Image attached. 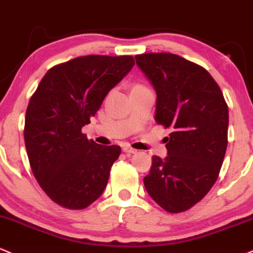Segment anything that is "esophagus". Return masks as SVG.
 <instances>
[{
    "label": "esophagus",
    "mask_w": 253,
    "mask_h": 253,
    "mask_svg": "<svg viewBox=\"0 0 253 253\" xmlns=\"http://www.w3.org/2000/svg\"><path fill=\"white\" fill-rule=\"evenodd\" d=\"M123 151H124V153H126L127 155H131V154L137 153V150L133 149V148H131V147H124L123 148Z\"/></svg>",
    "instance_id": "esophagus-1"
}]
</instances>
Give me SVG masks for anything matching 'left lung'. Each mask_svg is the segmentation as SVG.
Returning a JSON list of instances; mask_svg holds the SVG:
<instances>
[{"label":"left lung","mask_w":253,"mask_h":253,"mask_svg":"<svg viewBox=\"0 0 253 253\" xmlns=\"http://www.w3.org/2000/svg\"><path fill=\"white\" fill-rule=\"evenodd\" d=\"M135 59L156 91L155 121L171 129L167 156H153L144 187L163 210L183 212L218 179L227 148V104L212 76L182 56L147 53Z\"/></svg>","instance_id":"1"}]
</instances>
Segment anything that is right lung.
I'll list each match as a JSON object with an SVG mask.
<instances>
[{"instance_id":"1","label":"right lung","mask_w":253,"mask_h":253,"mask_svg":"<svg viewBox=\"0 0 253 253\" xmlns=\"http://www.w3.org/2000/svg\"><path fill=\"white\" fill-rule=\"evenodd\" d=\"M133 65L130 55L79 56L50 68L29 100L27 155L39 185L60 206L85 209L108 185L121 147L88 141L82 129Z\"/></svg>"}]
</instances>
